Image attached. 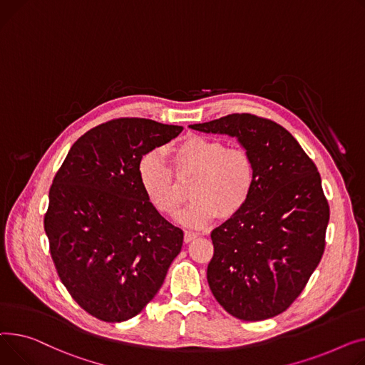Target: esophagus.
I'll return each instance as SVG.
<instances>
[{
  "label": "esophagus",
  "mask_w": 365,
  "mask_h": 365,
  "mask_svg": "<svg viewBox=\"0 0 365 365\" xmlns=\"http://www.w3.org/2000/svg\"><path fill=\"white\" fill-rule=\"evenodd\" d=\"M197 235H199L197 232H192V231H185V232H184V242H185V243H190L191 240H195V239L197 237Z\"/></svg>",
  "instance_id": "34e87169"
}]
</instances>
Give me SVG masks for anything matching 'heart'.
<instances>
[{
	"label": "heart",
	"instance_id": "1",
	"mask_svg": "<svg viewBox=\"0 0 365 365\" xmlns=\"http://www.w3.org/2000/svg\"><path fill=\"white\" fill-rule=\"evenodd\" d=\"M180 180L191 178V202L180 213V222L190 228H205L218 215L232 218L245 209L255 187V166L243 148H227L218 140L192 135L169 152ZM138 181L147 199L168 217L177 213L182 196L169 165L156 153L138 163Z\"/></svg>",
	"mask_w": 365,
	"mask_h": 365
}]
</instances>
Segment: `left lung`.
Segmentation results:
<instances>
[{
  "mask_svg": "<svg viewBox=\"0 0 365 365\" xmlns=\"http://www.w3.org/2000/svg\"><path fill=\"white\" fill-rule=\"evenodd\" d=\"M190 128L235 137L255 166L250 200L210 234L207 283L213 296L243 321L284 312L326 247L330 207L315 163L286 128L250 113Z\"/></svg>",
  "mask_w": 365,
  "mask_h": 365,
  "instance_id": "1",
  "label": "left lung"
}]
</instances>
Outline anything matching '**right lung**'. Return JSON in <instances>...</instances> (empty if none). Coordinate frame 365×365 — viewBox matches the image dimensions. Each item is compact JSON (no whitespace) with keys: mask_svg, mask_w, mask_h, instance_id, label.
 I'll use <instances>...</instances> for the list:
<instances>
[{"mask_svg":"<svg viewBox=\"0 0 365 365\" xmlns=\"http://www.w3.org/2000/svg\"><path fill=\"white\" fill-rule=\"evenodd\" d=\"M182 126L119 118L79 137L53 180L44 228L61 283L93 317L120 323L143 311L181 252L138 181L144 155Z\"/></svg>","mask_w":365,"mask_h":365,"instance_id":"add662e5","label":"right lung"}]
</instances>
